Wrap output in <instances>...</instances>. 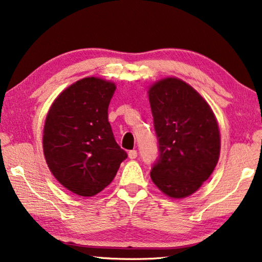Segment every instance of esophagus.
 Instances as JSON below:
<instances>
[{"instance_id": "34e87169", "label": "esophagus", "mask_w": 262, "mask_h": 262, "mask_svg": "<svg viewBox=\"0 0 262 262\" xmlns=\"http://www.w3.org/2000/svg\"><path fill=\"white\" fill-rule=\"evenodd\" d=\"M128 156H129L130 160H135L136 157H138V151H136V150H130L129 152H128Z\"/></svg>"}]
</instances>
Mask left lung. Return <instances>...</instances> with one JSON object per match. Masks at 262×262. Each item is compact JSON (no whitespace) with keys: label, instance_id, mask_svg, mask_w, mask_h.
I'll return each mask as SVG.
<instances>
[{"label":"left lung","instance_id":"8db88e82","mask_svg":"<svg viewBox=\"0 0 262 262\" xmlns=\"http://www.w3.org/2000/svg\"><path fill=\"white\" fill-rule=\"evenodd\" d=\"M148 94L160 151L150 177L167 196L188 197L218 163L217 120L202 95L181 79H162Z\"/></svg>","mask_w":262,"mask_h":262}]
</instances>
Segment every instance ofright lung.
Instances as JSON below:
<instances>
[{
	"instance_id": "1",
	"label": "right lung",
	"mask_w": 262,
	"mask_h": 262,
	"mask_svg": "<svg viewBox=\"0 0 262 262\" xmlns=\"http://www.w3.org/2000/svg\"><path fill=\"white\" fill-rule=\"evenodd\" d=\"M114 91L113 82L84 78L58 95L47 115L43 150L48 167L61 185L79 196L102 191L127 159L108 122Z\"/></svg>"
}]
</instances>
